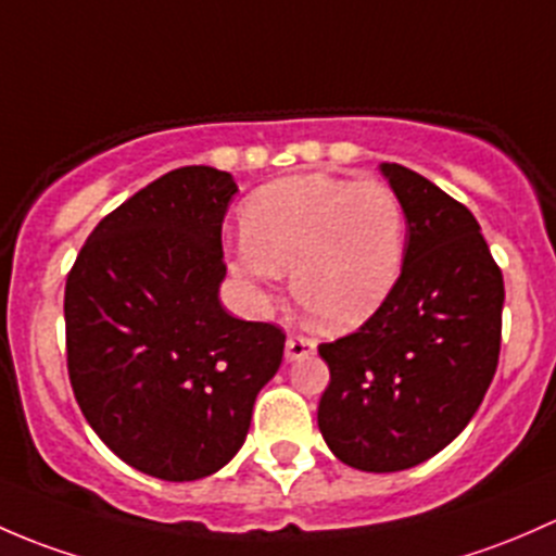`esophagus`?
Returning <instances> with one entry per match:
<instances>
[{
  "instance_id": "esophagus-1",
  "label": "esophagus",
  "mask_w": 556,
  "mask_h": 556,
  "mask_svg": "<svg viewBox=\"0 0 556 556\" xmlns=\"http://www.w3.org/2000/svg\"><path fill=\"white\" fill-rule=\"evenodd\" d=\"M316 353V342L311 337H300V334H291L286 340V362H300V358H307Z\"/></svg>"
}]
</instances>
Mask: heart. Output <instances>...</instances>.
I'll return each mask as SVG.
<instances>
[{
    "label": "heart",
    "instance_id": "1",
    "mask_svg": "<svg viewBox=\"0 0 556 556\" xmlns=\"http://www.w3.org/2000/svg\"><path fill=\"white\" fill-rule=\"evenodd\" d=\"M230 270L265 302L289 270L291 294L326 329H353L396 289L406 254L402 200L375 179L286 176L260 187L240 214Z\"/></svg>",
    "mask_w": 556,
    "mask_h": 556
}]
</instances>
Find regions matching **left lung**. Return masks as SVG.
<instances>
[{
  "mask_svg": "<svg viewBox=\"0 0 556 556\" xmlns=\"http://www.w3.org/2000/svg\"><path fill=\"white\" fill-rule=\"evenodd\" d=\"M402 276L358 331L318 345L331 382L318 428L345 466L404 471L442 452L473 417L501 353L503 276L471 211L399 163Z\"/></svg>",
  "mask_w": 556,
  "mask_h": 556,
  "instance_id": "1",
  "label": "left lung"
}]
</instances>
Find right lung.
Returning <instances> with one entry per match:
<instances>
[{
	"label": "right lung",
	"instance_id": "add662e5",
	"mask_svg": "<svg viewBox=\"0 0 556 556\" xmlns=\"http://www.w3.org/2000/svg\"><path fill=\"white\" fill-rule=\"evenodd\" d=\"M227 170L187 165L99 222L66 278L68 380L119 460L165 482L236 457L286 334L222 307Z\"/></svg>",
	"mask_w": 556,
	"mask_h": 556
}]
</instances>
